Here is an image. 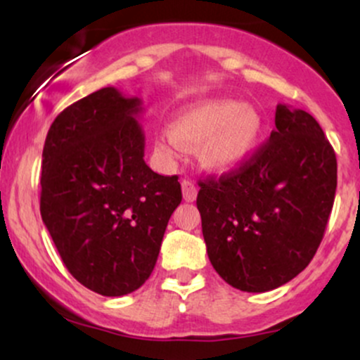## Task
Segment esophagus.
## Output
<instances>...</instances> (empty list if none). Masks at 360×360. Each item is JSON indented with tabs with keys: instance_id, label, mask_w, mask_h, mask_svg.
Masks as SVG:
<instances>
[{
	"instance_id": "1",
	"label": "esophagus",
	"mask_w": 360,
	"mask_h": 360,
	"mask_svg": "<svg viewBox=\"0 0 360 360\" xmlns=\"http://www.w3.org/2000/svg\"><path fill=\"white\" fill-rule=\"evenodd\" d=\"M196 196H198L196 184L191 183V181H183V198H184V201L191 203V201L196 200Z\"/></svg>"
}]
</instances>
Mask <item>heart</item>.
I'll list each match as a JSON object with an SVG mask.
<instances>
[{"mask_svg": "<svg viewBox=\"0 0 360 360\" xmlns=\"http://www.w3.org/2000/svg\"><path fill=\"white\" fill-rule=\"evenodd\" d=\"M264 120L257 108L235 100L201 101L181 111L157 140L160 154L174 159L184 150L198 149L201 166L212 172L240 167L257 148Z\"/></svg>", "mask_w": 360, "mask_h": 360, "instance_id": "obj_1", "label": "heart"}]
</instances>
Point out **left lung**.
Listing matches in <instances>:
<instances>
[{"label": "left lung", "instance_id": "left-lung-1", "mask_svg": "<svg viewBox=\"0 0 360 360\" xmlns=\"http://www.w3.org/2000/svg\"><path fill=\"white\" fill-rule=\"evenodd\" d=\"M200 188L214 271L240 291L266 292L296 278L316 254L335 200L337 157L311 115L278 105L269 140Z\"/></svg>", "mask_w": 360, "mask_h": 360}]
</instances>
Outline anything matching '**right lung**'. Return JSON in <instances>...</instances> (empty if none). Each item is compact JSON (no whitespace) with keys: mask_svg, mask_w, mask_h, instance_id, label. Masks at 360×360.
<instances>
[{"mask_svg":"<svg viewBox=\"0 0 360 360\" xmlns=\"http://www.w3.org/2000/svg\"><path fill=\"white\" fill-rule=\"evenodd\" d=\"M140 113L139 98L103 88L62 111L45 139L40 214L68 271L103 296L146 283L183 200L177 176L143 160Z\"/></svg>","mask_w":360,"mask_h":360,"instance_id":"add662e5","label":"right lung"}]
</instances>
